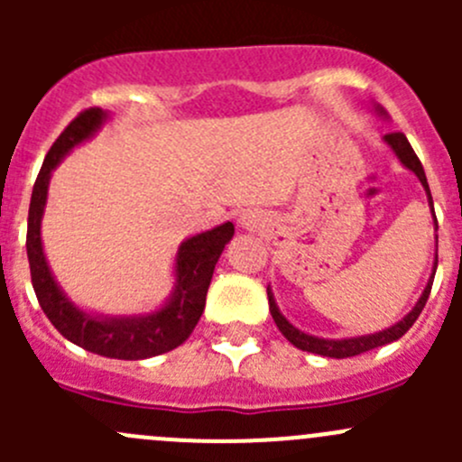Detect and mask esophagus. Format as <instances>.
Instances as JSON below:
<instances>
[{"label": "esophagus", "instance_id": "esophagus-1", "mask_svg": "<svg viewBox=\"0 0 462 462\" xmlns=\"http://www.w3.org/2000/svg\"><path fill=\"white\" fill-rule=\"evenodd\" d=\"M241 227H245V230H253V227H257V218H254V214H244V217L239 218Z\"/></svg>", "mask_w": 462, "mask_h": 462}]
</instances>
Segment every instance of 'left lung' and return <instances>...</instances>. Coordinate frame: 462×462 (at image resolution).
I'll return each instance as SVG.
<instances>
[{"mask_svg": "<svg viewBox=\"0 0 462 462\" xmlns=\"http://www.w3.org/2000/svg\"><path fill=\"white\" fill-rule=\"evenodd\" d=\"M384 143L389 144L391 149H393L395 156H398L400 161H402V165L409 167V170H411L413 174H416L418 179H420V183L425 185L427 194H430V203H431V209H433L430 183H427L425 170H422L420 158L416 156V152H413V147H411V144H409L407 136H404L402 132L386 134ZM436 268H438V253H436V261H433V273H431V277H430V283H427L425 292H422V297H420V300H418V304L413 306L411 313H409L402 321H398V324H395V326H391V328H386V330H380V333H375V335H362V337H348V339H321V337H313V335L301 333V330H297L295 326L291 324V321H288L282 313H279L277 304H274V300H273V292H270V288H268L270 315H273L274 324H277V328L282 330L283 337H286L288 342L292 344V346L301 348V351L318 353V356H324V357H337V360H342V357L360 356V353L371 351V348L384 346V344L395 342V339H400L404 333H407L409 328H411L413 321L420 318L422 309H425L427 300H430V292H431V286H433V274H436Z\"/></svg>", "mask_w": 462, "mask_h": 462, "instance_id": "obj_1", "label": "left lung"}]
</instances>
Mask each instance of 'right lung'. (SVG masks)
<instances>
[{
	"instance_id": "obj_1",
	"label": "right lung",
	"mask_w": 462,
	"mask_h": 462,
	"mask_svg": "<svg viewBox=\"0 0 462 462\" xmlns=\"http://www.w3.org/2000/svg\"><path fill=\"white\" fill-rule=\"evenodd\" d=\"M105 120V111L91 106L80 111L67 125L53 147L46 153L42 170L37 174L31 194L29 230H26V254L31 265V282L37 301L51 324L85 351L97 353L116 360H144V357L161 356L180 346L192 335L194 326L201 319L205 309L209 282H212L214 265L221 257L223 248L235 235L230 221L214 230L201 232L185 241L176 254V288L171 300L147 318H118L100 319L78 310L55 283L40 239V221L46 203L51 171L78 143L87 141Z\"/></svg>"
}]
</instances>
